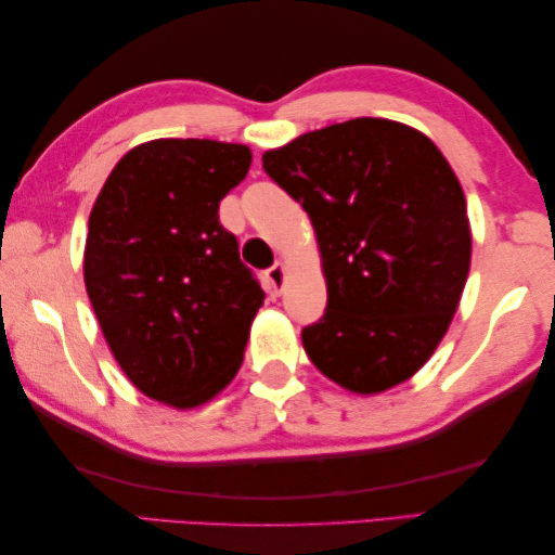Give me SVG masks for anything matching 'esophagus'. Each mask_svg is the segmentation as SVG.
Listing matches in <instances>:
<instances>
[{"label":"esophagus","instance_id":"esophagus-1","mask_svg":"<svg viewBox=\"0 0 555 555\" xmlns=\"http://www.w3.org/2000/svg\"><path fill=\"white\" fill-rule=\"evenodd\" d=\"M285 285V266L283 262H275V266L266 270V289L275 297Z\"/></svg>","mask_w":555,"mask_h":555}]
</instances>
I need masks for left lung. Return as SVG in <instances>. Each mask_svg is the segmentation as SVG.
<instances>
[{
  "label": "left lung",
  "instance_id": "obj_1",
  "mask_svg": "<svg viewBox=\"0 0 555 555\" xmlns=\"http://www.w3.org/2000/svg\"><path fill=\"white\" fill-rule=\"evenodd\" d=\"M310 216L326 310L307 357L353 393L411 378L438 349L467 283V202L442 152L413 127L357 117L262 154Z\"/></svg>",
  "mask_w": 555,
  "mask_h": 555
}]
</instances>
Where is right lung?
Wrapping results in <instances>:
<instances>
[{
	"instance_id": "obj_1",
	"label": "right lung",
	"mask_w": 555,
	"mask_h": 555,
	"mask_svg": "<svg viewBox=\"0 0 555 555\" xmlns=\"http://www.w3.org/2000/svg\"><path fill=\"white\" fill-rule=\"evenodd\" d=\"M245 144L154 140L117 162L88 221L83 275L100 330L144 396L194 408L238 374L266 293L218 204Z\"/></svg>"
}]
</instances>
